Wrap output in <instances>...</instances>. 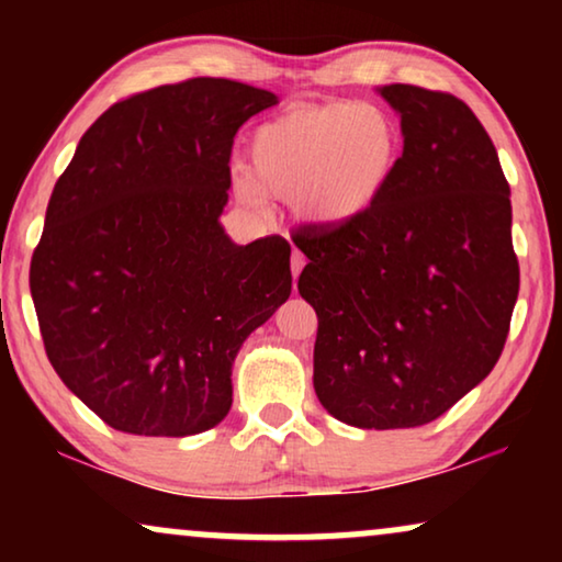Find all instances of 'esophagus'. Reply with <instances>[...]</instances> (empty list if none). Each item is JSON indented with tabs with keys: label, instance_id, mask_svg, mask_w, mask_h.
<instances>
[{
	"label": "esophagus",
	"instance_id": "esophagus-1",
	"mask_svg": "<svg viewBox=\"0 0 562 562\" xmlns=\"http://www.w3.org/2000/svg\"><path fill=\"white\" fill-rule=\"evenodd\" d=\"M304 256L299 250H294L291 252V276H294V279H299V273H302V268H304Z\"/></svg>",
	"mask_w": 562,
	"mask_h": 562
}]
</instances>
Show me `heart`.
Masks as SVG:
<instances>
[{
    "label": "heart",
    "mask_w": 562,
    "mask_h": 562,
    "mask_svg": "<svg viewBox=\"0 0 562 562\" xmlns=\"http://www.w3.org/2000/svg\"><path fill=\"white\" fill-rule=\"evenodd\" d=\"M404 135L394 114L373 102L291 106L250 137V176L235 181L245 204L289 199L299 220L342 227L366 217L402 166Z\"/></svg>",
    "instance_id": "heart-1"
}]
</instances>
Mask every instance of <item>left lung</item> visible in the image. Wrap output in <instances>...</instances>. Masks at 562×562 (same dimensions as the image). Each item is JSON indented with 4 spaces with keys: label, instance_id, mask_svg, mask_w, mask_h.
I'll use <instances>...</instances> for the list:
<instances>
[{
    "label": "left lung",
    "instance_id": "obj_1",
    "mask_svg": "<svg viewBox=\"0 0 562 562\" xmlns=\"http://www.w3.org/2000/svg\"><path fill=\"white\" fill-rule=\"evenodd\" d=\"M375 91L402 120V166L366 217L296 235L299 294L319 322V404L345 425L406 429L496 366L519 263L509 183L468 104L409 83Z\"/></svg>",
    "mask_w": 562,
    "mask_h": 562
}]
</instances>
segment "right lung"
<instances>
[{"instance_id": "1", "label": "right lung", "mask_w": 562, "mask_h": 562, "mask_svg": "<svg viewBox=\"0 0 562 562\" xmlns=\"http://www.w3.org/2000/svg\"><path fill=\"white\" fill-rule=\"evenodd\" d=\"M273 91L199 76L110 106L53 189L30 263L50 366L106 425L187 437L233 406V363L291 294L279 235L222 227L233 140Z\"/></svg>"}]
</instances>
